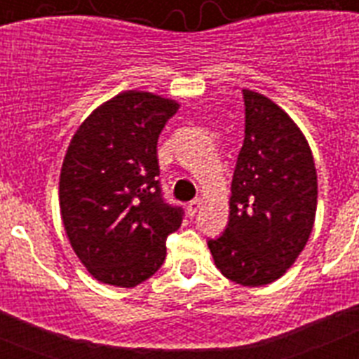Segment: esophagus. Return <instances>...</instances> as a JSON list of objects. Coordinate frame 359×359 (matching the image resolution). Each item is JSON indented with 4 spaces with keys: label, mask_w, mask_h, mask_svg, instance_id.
I'll use <instances>...</instances> for the list:
<instances>
[{
    "label": "esophagus",
    "mask_w": 359,
    "mask_h": 359,
    "mask_svg": "<svg viewBox=\"0 0 359 359\" xmlns=\"http://www.w3.org/2000/svg\"><path fill=\"white\" fill-rule=\"evenodd\" d=\"M199 207H201V201H199V199H194V201H190L189 205H187V212H189L190 217L198 214Z\"/></svg>",
    "instance_id": "esophagus-1"
}]
</instances>
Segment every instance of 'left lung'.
Here are the masks:
<instances>
[{
    "mask_svg": "<svg viewBox=\"0 0 359 359\" xmlns=\"http://www.w3.org/2000/svg\"><path fill=\"white\" fill-rule=\"evenodd\" d=\"M246 128L231 180L230 221L208 241L215 268L241 286H264L293 266L316 215L318 180L294 120L264 95L243 90Z\"/></svg>",
    "mask_w": 359,
    "mask_h": 359,
    "instance_id": "left-lung-1",
    "label": "left lung"
}]
</instances>
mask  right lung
Instances as JSON below:
<instances>
[{
  "mask_svg": "<svg viewBox=\"0 0 359 359\" xmlns=\"http://www.w3.org/2000/svg\"><path fill=\"white\" fill-rule=\"evenodd\" d=\"M180 102L129 90L93 109L66 149L59 205L73 252L102 284L135 287L165 261L182 208L160 192L158 136Z\"/></svg>",
  "mask_w": 359,
  "mask_h": 359,
  "instance_id": "obj_1",
  "label": "right lung"
}]
</instances>
